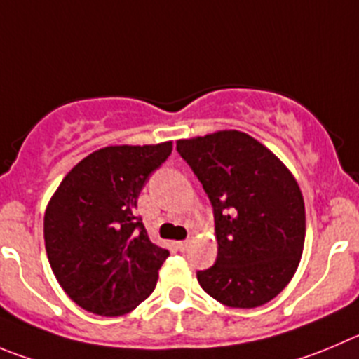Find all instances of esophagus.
Masks as SVG:
<instances>
[{"label":"esophagus","instance_id":"34e87169","mask_svg":"<svg viewBox=\"0 0 359 359\" xmlns=\"http://www.w3.org/2000/svg\"><path fill=\"white\" fill-rule=\"evenodd\" d=\"M177 248H179L180 251H186L187 248H189V239H186V241H179V243H177Z\"/></svg>","mask_w":359,"mask_h":359}]
</instances>
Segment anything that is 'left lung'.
Instances as JSON below:
<instances>
[{
    "mask_svg": "<svg viewBox=\"0 0 359 359\" xmlns=\"http://www.w3.org/2000/svg\"><path fill=\"white\" fill-rule=\"evenodd\" d=\"M212 205L217 257L196 271L202 289L232 308H255L292 280L304 246L306 217L292 173L262 143L241 130L179 140Z\"/></svg>",
    "mask_w": 359,
    "mask_h": 359,
    "instance_id": "1",
    "label": "left lung"
}]
</instances>
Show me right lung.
<instances>
[{"label":"right lung","mask_w":359,"mask_h":359,"mask_svg":"<svg viewBox=\"0 0 359 359\" xmlns=\"http://www.w3.org/2000/svg\"><path fill=\"white\" fill-rule=\"evenodd\" d=\"M172 142L106 147L67 173L43 216V241L67 296L97 316L129 313L152 294L170 251L149 239L136 212Z\"/></svg>","instance_id":"right-lung-1"}]
</instances>
